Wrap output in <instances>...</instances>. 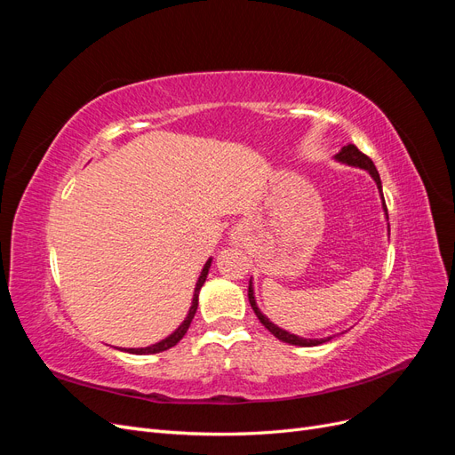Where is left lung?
Returning <instances> with one entry per match:
<instances>
[{
    "mask_svg": "<svg viewBox=\"0 0 455 455\" xmlns=\"http://www.w3.org/2000/svg\"><path fill=\"white\" fill-rule=\"evenodd\" d=\"M334 157H336V161H339V163H346V164H351V167H359V169H364V171H368V172H370V176L374 178L376 184H378L379 196H381V201H383V211H385V214H387V204H385V199H383V194H381V180H379V174H378L376 164L371 163V159H370L368 156H364L363 151H361L359 148H356V146H353V144L343 146V148L339 149V154H336ZM387 220H389V216H387ZM249 301H251V306H252V309H254L256 316L259 319V323L264 324V326L269 330V332H271L275 338H277V339H281V341H286V343H291V346H299V347H313V346H321V343L332 339V336L321 338V339L299 338V336H294V334H291V332H286V330L279 328L277 324H273V323L267 319V316H266L264 313H261V311L258 309V306H256L252 281H251V284H249Z\"/></svg>",
    "mask_w": 455,
    "mask_h": 455,
    "instance_id": "left-lung-1",
    "label": "left lung"
}]
</instances>
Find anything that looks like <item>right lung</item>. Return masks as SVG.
<instances>
[{"label": "right lung", "instance_id": "1", "mask_svg": "<svg viewBox=\"0 0 455 455\" xmlns=\"http://www.w3.org/2000/svg\"><path fill=\"white\" fill-rule=\"evenodd\" d=\"M211 264H212V258H211V259H206V264H204V267H203V271H201V275H199V281H197V284H196V292H194V299H191V307H189V313H188V316L184 319V323H182L180 326H178L169 338L161 339L159 343H154V346H149V347H140V349H125L127 353H132V355H151V353L167 351V349L174 347L176 343L180 341V339L186 336L188 328H189L191 321H194V316H196V311H197V306H199V291H201V286H203V284H204V281H206V275H209Z\"/></svg>", "mask_w": 455, "mask_h": 455}]
</instances>
